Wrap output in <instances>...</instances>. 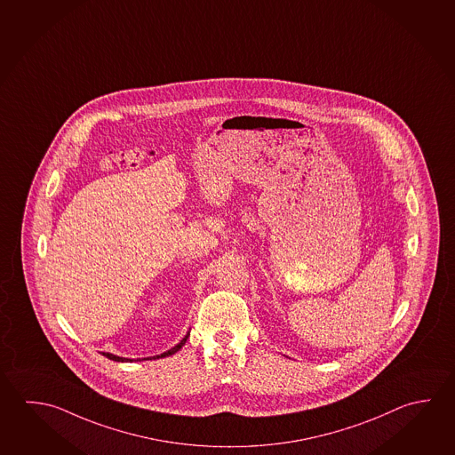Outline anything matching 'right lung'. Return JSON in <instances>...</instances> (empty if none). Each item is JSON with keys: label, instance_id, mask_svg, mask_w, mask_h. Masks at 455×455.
<instances>
[{"label": "right lung", "instance_id": "add662e5", "mask_svg": "<svg viewBox=\"0 0 455 455\" xmlns=\"http://www.w3.org/2000/svg\"><path fill=\"white\" fill-rule=\"evenodd\" d=\"M188 339H189V331H188V335H186V337H184V339H182L181 341H180V343L176 345V347H172V349H168V351H166V353H164V355H154V359H158V357H166V355H174L176 351H180V349H181V347H184V343L188 341ZM102 355H106V357H108V359H110V361H116V363H128V361L132 363V359H126V357H120V355H110V353H102Z\"/></svg>", "mask_w": 455, "mask_h": 455}]
</instances>
